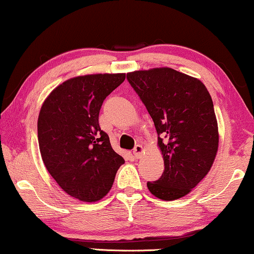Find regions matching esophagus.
Segmentation results:
<instances>
[{
	"label": "esophagus",
	"instance_id": "obj_1",
	"mask_svg": "<svg viewBox=\"0 0 254 254\" xmlns=\"http://www.w3.org/2000/svg\"><path fill=\"white\" fill-rule=\"evenodd\" d=\"M143 152H144V149H143V147H142V145H140V144L135 145V148L133 150V155L135 156V158H140L141 156L143 155Z\"/></svg>",
	"mask_w": 254,
	"mask_h": 254
}]
</instances>
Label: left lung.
<instances>
[{"instance_id":"left-lung-1","label":"left lung","mask_w":254,"mask_h":254,"mask_svg":"<svg viewBox=\"0 0 254 254\" xmlns=\"http://www.w3.org/2000/svg\"><path fill=\"white\" fill-rule=\"evenodd\" d=\"M127 79L154 120L164 172L147 183L152 195L185 196L210 171L218 150L214 104L200 79L169 67L127 72Z\"/></svg>"}]
</instances>
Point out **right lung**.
I'll list each match as a JSON object with an SVG mask.
<instances>
[{
  "instance_id": "obj_1",
  "label": "right lung",
  "mask_w": 254,
  "mask_h": 254,
  "mask_svg": "<svg viewBox=\"0 0 254 254\" xmlns=\"http://www.w3.org/2000/svg\"><path fill=\"white\" fill-rule=\"evenodd\" d=\"M125 78V72L76 76L52 90L41 105L38 142L44 164L68 195L83 202L102 200L125 163L98 123L104 99Z\"/></svg>"
}]
</instances>
